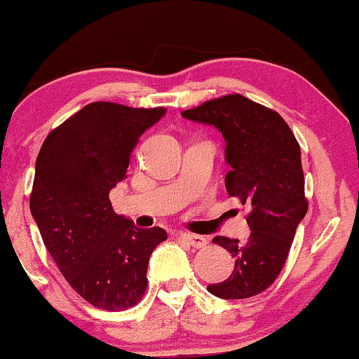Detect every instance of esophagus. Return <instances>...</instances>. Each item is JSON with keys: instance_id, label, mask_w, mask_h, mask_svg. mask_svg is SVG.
Here are the masks:
<instances>
[{"instance_id": "esophagus-1", "label": "esophagus", "mask_w": 359, "mask_h": 359, "mask_svg": "<svg viewBox=\"0 0 359 359\" xmlns=\"http://www.w3.org/2000/svg\"><path fill=\"white\" fill-rule=\"evenodd\" d=\"M181 240L187 241L189 246L193 248H205L208 245V240L200 234H191V233H181Z\"/></svg>"}]
</instances>
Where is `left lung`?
<instances>
[{"label":"left lung","instance_id":"8db88e82","mask_svg":"<svg viewBox=\"0 0 359 359\" xmlns=\"http://www.w3.org/2000/svg\"><path fill=\"white\" fill-rule=\"evenodd\" d=\"M181 116L221 131L229 165L226 191L250 208L246 241L213 238L215 245L231 253L234 269L208 291L223 299L259 294L281 273L308 211L298 141L280 114L238 93L206 101Z\"/></svg>","mask_w":359,"mask_h":359}]
</instances>
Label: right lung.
<instances>
[{
	"label": "right lung",
	"mask_w": 359,
	"mask_h": 359,
	"mask_svg": "<svg viewBox=\"0 0 359 359\" xmlns=\"http://www.w3.org/2000/svg\"><path fill=\"white\" fill-rule=\"evenodd\" d=\"M165 114L96 101L55 128L39 149L31 215L61 274L96 308L135 306L148 285L149 256L168 238L163 228H136L109 201L140 136Z\"/></svg>",
	"instance_id": "obj_1"
}]
</instances>
